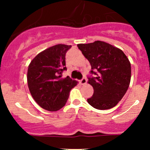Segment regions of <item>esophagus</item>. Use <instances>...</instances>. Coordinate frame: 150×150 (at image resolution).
Returning <instances> with one entry per match:
<instances>
[{
	"instance_id": "1",
	"label": "esophagus",
	"mask_w": 150,
	"mask_h": 150,
	"mask_svg": "<svg viewBox=\"0 0 150 150\" xmlns=\"http://www.w3.org/2000/svg\"><path fill=\"white\" fill-rule=\"evenodd\" d=\"M87 79H86V77H83V78L82 79V80H80V84L82 85H86V84H87Z\"/></svg>"
}]
</instances>
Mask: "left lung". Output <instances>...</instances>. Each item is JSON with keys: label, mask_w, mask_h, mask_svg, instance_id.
Segmentation results:
<instances>
[{"label": "left lung", "mask_w": 150, "mask_h": 150, "mask_svg": "<svg viewBox=\"0 0 150 150\" xmlns=\"http://www.w3.org/2000/svg\"><path fill=\"white\" fill-rule=\"evenodd\" d=\"M78 49L88 60L95 77H89L87 83L94 94L87 102L99 110L114 107L125 95L130 85L131 66L128 57L116 46L102 41L77 44Z\"/></svg>", "instance_id": "8db88e82"}]
</instances>
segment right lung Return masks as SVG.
I'll use <instances>...</instances> for the list:
<instances>
[{
	"label": "right lung",
	"instance_id": "right-lung-1",
	"mask_svg": "<svg viewBox=\"0 0 150 150\" xmlns=\"http://www.w3.org/2000/svg\"><path fill=\"white\" fill-rule=\"evenodd\" d=\"M71 45L56 44L38 53L27 70V84L34 101L44 109L56 111L66 104L70 91L78 82L69 77L61 78L65 53Z\"/></svg>",
	"mask_w": 150,
	"mask_h": 150
}]
</instances>
